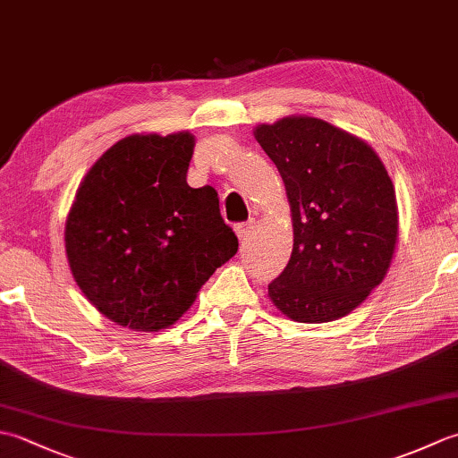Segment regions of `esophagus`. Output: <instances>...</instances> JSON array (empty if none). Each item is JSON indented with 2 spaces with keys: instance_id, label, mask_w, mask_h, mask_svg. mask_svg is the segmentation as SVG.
Masks as SVG:
<instances>
[{
  "instance_id": "esophagus-1",
  "label": "esophagus",
  "mask_w": 458,
  "mask_h": 458,
  "mask_svg": "<svg viewBox=\"0 0 458 458\" xmlns=\"http://www.w3.org/2000/svg\"><path fill=\"white\" fill-rule=\"evenodd\" d=\"M254 228H256V222L254 220L242 222V224H238V226H236V234H238V238L242 242H244V240H248L251 236V232H254Z\"/></svg>"
}]
</instances>
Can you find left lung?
I'll list each match as a JSON object with an SVG mask.
<instances>
[{
    "label": "left lung",
    "instance_id": "left-lung-1",
    "mask_svg": "<svg viewBox=\"0 0 458 458\" xmlns=\"http://www.w3.org/2000/svg\"><path fill=\"white\" fill-rule=\"evenodd\" d=\"M285 182L293 216L291 259L267 285L299 323H328L382 284L397 240L394 182L362 140L309 115L256 128Z\"/></svg>",
    "mask_w": 458,
    "mask_h": 458
}]
</instances>
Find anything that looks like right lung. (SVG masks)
I'll return each instance as SVG.
<instances>
[{
  "mask_svg": "<svg viewBox=\"0 0 458 458\" xmlns=\"http://www.w3.org/2000/svg\"><path fill=\"white\" fill-rule=\"evenodd\" d=\"M189 131L130 135L92 165L66 218L68 266L114 323L167 328L238 251L210 184L192 189Z\"/></svg>",
  "mask_w": 458,
  "mask_h": 458,
  "instance_id": "right-lung-1",
  "label": "right lung"
}]
</instances>
